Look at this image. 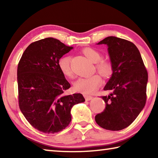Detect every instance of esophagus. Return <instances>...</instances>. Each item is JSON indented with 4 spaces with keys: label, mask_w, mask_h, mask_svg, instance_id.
Wrapping results in <instances>:
<instances>
[{
    "label": "esophagus",
    "mask_w": 158,
    "mask_h": 158,
    "mask_svg": "<svg viewBox=\"0 0 158 158\" xmlns=\"http://www.w3.org/2000/svg\"><path fill=\"white\" fill-rule=\"evenodd\" d=\"M84 98H85V100H86V101H89V100H92V99H93L92 96L89 95H84Z\"/></svg>",
    "instance_id": "esophagus-1"
}]
</instances>
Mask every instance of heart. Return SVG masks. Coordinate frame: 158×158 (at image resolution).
Returning a JSON list of instances; mask_svg holds the SVG:
<instances>
[{
  "label": "heart",
  "instance_id": "heart-1",
  "mask_svg": "<svg viewBox=\"0 0 158 158\" xmlns=\"http://www.w3.org/2000/svg\"><path fill=\"white\" fill-rule=\"evenodd\" d=\"M85 57L92 63H95V69L102 76L108 78L113 73V65L109 60L102 59V53L93 48H85L82 51ZM71 58L69 56L61 57L58 60L59 69L67 78H73V73L70 66ZM102 84V79L99 74H94L89 77L79 78L74 83V89L84 94H92L97 90Z\"/></svg>",
  "mask_w": 158,
  "mask_h": 158
}]
</instances>
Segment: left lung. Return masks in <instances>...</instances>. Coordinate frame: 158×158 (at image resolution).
<instances>
[{"mask_svg": "<svg viewBox=\"0 0 158 158\" xmlns=\"http://www.w3.org/2000/svg\"><path fill=\"white\" fill-rule=\"evenodd\" d=\"M102 44L108 46L113 73L104 88L110 94L102 96L106 107L95 120L104 129L118 131L132 124L145 106L148 73L132 42L110 36L98 44Z\"/></svg>", "mask_w": 158, "mask_h": 158, "instance_id": "1", "label": "left lung"}]
</instances>
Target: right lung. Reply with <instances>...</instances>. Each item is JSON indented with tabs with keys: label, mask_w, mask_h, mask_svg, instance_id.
I'll use <instances>...</instances> for the list:
<instances>
[{
	"label": "right lung",
	"mask_w": 158,
	"mask_h": 158,
	"mask_svg": "<svg viewBox=\"0 0 158 158\" xmlns=\"http://www.w3.org/2000/svg\"><path fill=\"white\" fill-rule=\"evenodd\" d=\"M73 48L47 37L29 45L19 62L20 110L32 126L44 133L59 132L68 127L72 120V107L85 101L81 93L63 94L70 84L58 63Z\"/></svg>",
	"instance_id": "add662e5"
}]
</instances>
